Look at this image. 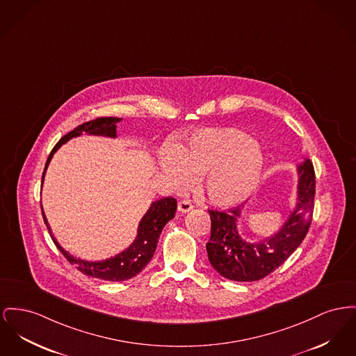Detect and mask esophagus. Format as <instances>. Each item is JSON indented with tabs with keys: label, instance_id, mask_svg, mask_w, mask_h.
I'll use <instances>...</instances> for the list:
<instances>
[{
	"label": "esophagus",
	"instance_id": "esophagus-1",
	"mask_svg": "<svg viewBox=\"0 0 356 356\" xmlns=\"http://www.w3.org/2000/svg\"><path fill=\"white\" fill-rule=\"evenodd\" d=\"M177 209H179L180 212H188V211L193 209V206H192V203L188 202V200H180L179 204H177Z\"/></svg>",
	"mask_w": 356,
	"mask_h": 356
}]
</instances>
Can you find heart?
Masks as SVG:
<instances>
[{
    "instance_id": "1",
    "label": "heart",
    "mask_w": 356,
    "mask_h": 356,
    "mask_svg": "<svg viewBox=\"0 0 356 356\" xmlns=\"http://www.w3.org/2000/svg\"><path fill=\"white\" fill-rule=\"evenodd\" d=\"M161 169L176 189L187 188L195 177L203 176L200 191L207 200L231 207L248 199L257 187L262 153L236 129H206L195 133L187 147L167 153Z\"/></svg>"
}]
</instances>
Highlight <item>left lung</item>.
I'll list each match as a JSON object with an SVG mask.
<instances>
[{
  "label": "left lung",
  "mask_w": 356,
  "mask_h": 356,
  "mask_svg": "<svg viewBox=\"0 0 356 356\" xmlns=\"http://www.w3.org/2000/svg\"><path fill=\"white\" fill-rule=\"evenodd\" d=\"M297 206L291 218L272 238L258 242H245L236 230L241 209H209L211 236L206 245L209 264L227 280L238 282L258 281L281 266L307 236L312 223L316 176L314 164L304 159L297 167Z\"/></svg>",
  "instance_id": "1"
}]
</instances>
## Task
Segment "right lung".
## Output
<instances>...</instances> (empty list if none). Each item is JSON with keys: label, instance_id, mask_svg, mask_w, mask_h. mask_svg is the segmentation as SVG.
<instances>
[{"label": "right lung", "instance_id": "1", "mask_svg": "<svg viewBox=\"0 0 356 356\" xmlns=\"http://www.w3.org/2000/svg\"><path fill=\"white\" fill-rule=\"evenodd\" d=\"M120 121H121V118H115V117H99L92 121L84 122L82 125L76 126L72 131L67 133L51 150V153L47 159L44 172H42V183L44 180L45 169L48 167L54 153L63 144H65L68 140H71L72 137L81 136L83 131L88 134H95V136L115 137L117 136V133H115L117 122H120ZM176 209H177V202L175 197H164V199H160V200H156L154 203H152L150 209H147V213L144 215V218L140 222L136 241L122 252H120L108 259H105V261H99V262H88V261L75 258L71 254H68L54 238L44 212H42V218H44V223L49 231V235H51L54 243L56 245V248L67 258V261L70 264H72L79 272L83 273L88 277H94V278H99V280H105V281H125L129 278H133L138 273L143 272V269L153 258L160 234L168 222L175 218Z\"/></svg>", "mask_w": 356, "mask_h": 356}]
</instances>
